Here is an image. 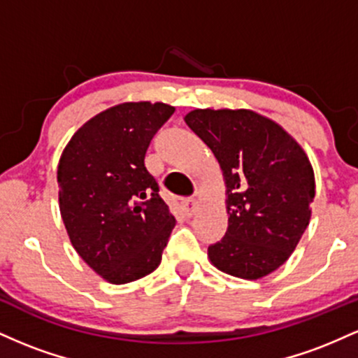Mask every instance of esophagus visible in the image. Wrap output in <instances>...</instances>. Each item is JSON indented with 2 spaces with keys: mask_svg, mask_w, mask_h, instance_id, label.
<instances>
[{
  "mask_svg": "<svg viewBox=\"0 0 358 358\" xmlns=\"http://www.w3.org/2000/svg\"><path fill=\"white\" fill-rule=\"evenodd\" d=\"M196 208H199V199H195V196H192V199H187L183 202V212L185 215L192 217L193 213L196 212Z\"/></svg>",
  "mask_w": 358,
  "mask_h": 358,
  "instance_id": "34e87169",
  "label": "esophagus"
}]
</instances>
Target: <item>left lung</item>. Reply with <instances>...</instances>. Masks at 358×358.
I'll return each instance as SVG.
<instances>
[{"label":"left lung","mask_w":358,"mask_h":358,"mask_svg":"<svg viewBox=\"0 0 358 358\" xmlns=\"http://www.w3.org/2000/svg\"><path fill=\"white\" fill-rule=\"evenodd\" d=\"M185 122L219 159L227 185L229 227L208 245L212 264L242 279L276 271L310 224L315 175L305 151L248 109H195Z\"/></svg>","instance_id":"8db88e82"}]
</instances>
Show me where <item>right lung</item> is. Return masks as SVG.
<instances>
[{
	"label": "right lung",
	"instance_id": "right-lung-1",
	"mask_svg": "<svg viewBox=\"0 0 358 358\" xmlns=\"http://www.w3.org/2000/svg\"><path fill=\"white\" fill-rule=\"evenodd\" d=\"M175 108L124 102L97 114L60 156V213L73 249L114 285L153 273L175 217L146 170L151 139Z\"/></svg>",
	"mask_w": 358,
	"mask_h": 358
}]
</instances>
